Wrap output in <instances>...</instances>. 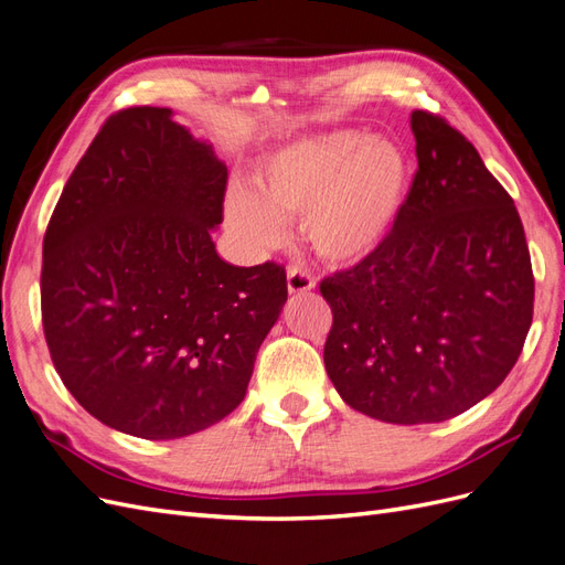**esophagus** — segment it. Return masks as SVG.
Instances as JSON below:
<instances>
[{
  "mask_svg": "<svg viewBox=\"0 0 565 565\" xmlns=\"http://www.w3.org/2000/svg\"><path fill=\"white\" fill-rule=\"evenodd\" d=\"M313 287H316V278L311 276L309 270H303L299 266H289L287 268V289H289V295L311 292Z\"/></svg>",
  "mask_w": 565,
  "mask_h": 565,
  "instance_id": "esophagus-1",
  "label": "esophagus"
}]
</instances>
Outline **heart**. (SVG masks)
Returning <instances> with one entry per match:
<instances>
[{
    "instance_id": "1",
    "label": "heart",
    "mask_w": 565,
    "mask_h": 565,
    "mask_svg": "<svg viewBox=\"0 0 565 565\" xmlns=\"http://www.w3.org/2000/svg\"><path fill=\"white\" fill-rule=\"evenodd\" d=\"M407 162L391 141L332 131L287 143L262 162L254 193L226 200L231 231L249 247L282 241V221L303 216V233L324 262L351 266L377 252L401 216Z\"/></svg>"
}]
</instances>
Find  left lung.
<instances>
[{"instance_id": "obj_1", "label": "left lung", "mask_w": 565, "mask_h": 565, "mask_svg": "<svg viewBox=\"0 0 565 565\" xmlns=\"http://www.w3.org/2000/svg\"><path fill=\"white\" fill-rule=\"evenodd\" d=\"M417 172L386 243L320 282L324 370L358 413L457 417L516 365L535 278L516 204L446 117L415 110Z\"/></svg>"}]
</instances>
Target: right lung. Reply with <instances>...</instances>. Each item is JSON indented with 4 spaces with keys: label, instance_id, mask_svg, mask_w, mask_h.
<instances>
[{
    "label": "right lung",
    "instance_id": "1",
    "mask_svg": "<svg viewBox=\"0 0 565 565\" xmlns=\"http://www.w3.org/2000/svg\"><path fill=\"white\" fill-rule=\"evenodd\" d=\"M228 169L169 108L106 119L42 247V324L65 388L122 434L169 440L243 403L287 301L280 264L214 249Z\"/></svg>",
    "mask_w": 565,
    "mask_h": 565
}]
</instances>
